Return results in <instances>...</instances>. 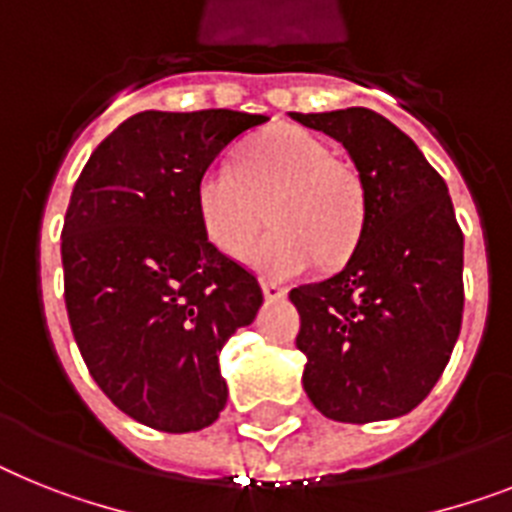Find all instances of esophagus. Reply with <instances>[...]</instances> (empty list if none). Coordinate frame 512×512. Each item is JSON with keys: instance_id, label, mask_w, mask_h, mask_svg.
Listing matches in <instances>:
<instances>
[{"instance_id": "obj_1", "label": "esophagus", "mask_w": 512, "mask_h": 512, "mask_svg": "<svg viewBox=\"0 0 512 512\" xmlns=\"http://www.w3.org/2000/svg\"><path fill=\"white\" fill-rule=\"evenodd\" d=\"M261 287H264V298L266 301H282V298H285L287 295V287H282V285H277V282H261Z\"/></svg>"}]
</instances>
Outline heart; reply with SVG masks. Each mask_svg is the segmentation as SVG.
<instances>
[{
    "instance_id": "obj_1",
    "label": "heart",
    "mask_w": 512,
    "mask_h": 512,
    "mask_svg": "<svg viewBox=\"0 0 512 512\" xmlns=\"http://www.w3.org/2000/svg\"><path fill=\"white\" fill-rule=\"evenodd\" d=\"M196 206L209 240L225 253L243 251L269 209L274 230L246 251L264 277H295L316 259L340 264L356 248L366 217L356 170L337 162L319 135L295 125L248 141L238 164H209L198 177Z\"/></svg>"
}]
</instances>
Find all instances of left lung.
Wrapping results in <instances>:
<instances>
[{
	"instance_id": "obj_1",
	"label": "left lung",
	"mask_w": 512,
	"mask_h": 512,
	"mask_svg": "<svg viewBox=\"0 0 512 512\" xmlns=\"http://www.w3.org/2000/svg\"><path fill=\"white\" fill-rule=\"evenodd\" d=\"M345 146L366 217L340 272L290 290L303 390L342 424L411 413L442 377L463 319V232L445 180L416 143L366 107L290 112Z\"/></svg>"
}]
</instances>
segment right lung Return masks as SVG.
<instances>
[{
	"label": "right lung",
	"instance_id": "right-lung-1",
	"mask_svg": "<svg viewBox=\"0 0 512 512\" xmlns=\"http://www.w3.org/2000/svg\"><path fill=\"white\" fill-rule=\"evenodd\" d=\"M264 114L138 112L99 143L62 227L65 306L101 392L170 434L214 424L227 403L219 350L264 303L259 282L209 243L201 172Z\"/></svg>",
	"mask_w": 512,
	"mask_h": 512
}]
</instances>
